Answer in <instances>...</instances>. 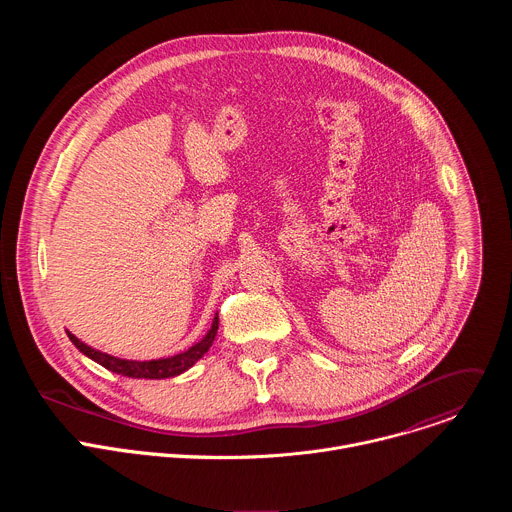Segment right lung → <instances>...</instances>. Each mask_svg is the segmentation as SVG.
<instances>
[{"mask_svg":"<svg viewBox=\"0 0 512 512\" xmlns=\"http://www.w3.org/2000/svg\"><path fill=\"white\" fill-rule=\"evenodd\" d=\"M216 330H218V314L214 316L210 330L206 332V336L200 342H196L194 346H190L188 350H184L180 354H174V356H168V358H158V360H125V358H117V356L101 352V350H97L93 346H87L75 334H70V332H66V334H68L70 342L75 344L85 356H89L91 360L99 362L101 367H105L111 373H117V375H123V377H131V379H170V377H176V375H182L184 371H188L194 362H198L208 352V348L214 342Z\"/></svg>","mask_w":512,"mask_h":512,"instance_id":"obj_1","label":"right lung"}]
</instances>
